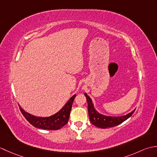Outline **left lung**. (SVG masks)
I'll return each mask as SVG.
<instances>
[{"mask_svg":"<svg viewBox=\"0 0 157 157\" xmlns=\"http://www.w3.org/2000/svg\"><path fill=\"white\" fill-rule=\"evenodd\" d=\"M84 95L86 97V100H87L88 102V109L90 121L93 125L98 127L99 128L105 129L112 128V127L121 124V123L129 118L135 111L134 109V111H132L131 113H128L126 115L120 117H110L102 115L94 109L92 99L89 97L88 95L86 93H85Z\"/></svg>","mask_w":157,"mask_h":157,"instance_id":"obj_1","label":"left lung"}]
</instances>
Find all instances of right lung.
Listing matches in <instances>:
<instances>
[{
  "instance_id": "1",
  "label": "right lung",
  "mask_w": 157,
  "mask_h": 157,
  "mask_svg": "<svg viewBox=\"0 0 157 157\" xmlns=\"http://www.w3.org/2000/svg\"><path fill=\"white\" fill-rule=\"evenodd\" d=\"M75 96L76 94H74L72 97L70 98L67 102L59 112L52 116L47 117H36L25 112L21 106H19V109L24 117L35 128L42 129L56 130L63 128L67 123L73 102L74 101Z\"/></svg>"
}]
</instances>
